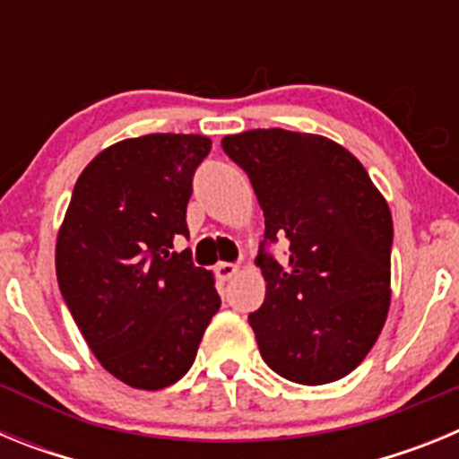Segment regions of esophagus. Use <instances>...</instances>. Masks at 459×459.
<instances>
[{
    "instance_id": "obj_1",
    "label": "esophagus",
    "mask_w": 459,
    "mask_h": 459,
    "mask_svg": "<svg viewBox=\"0 0 459 459\" xmlns=\"http://www.w3.org/2000/svg\"><path fill=\"white\" fill-rule=\"evenodd\" d=\"M238 266L237 264H230V262H221V264L216 266V278L222 280V282H227V280H232L234 275H237Z\"/></svg>"
}]
</instances>
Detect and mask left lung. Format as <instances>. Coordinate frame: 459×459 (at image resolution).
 Wrapping results in <instances>:
<instances>
[{
  "mask_svg": "<svg viewBox=\"0 0 459 459\" xmlns=\"http://www.w3.org/2000/svg\"><path fill=\"white\" fill-rule=\"evenodd\" d=\"M264 211L266 280L248 322L266 366L319 386L350 375L379 338L391 303L393 218L366 168L335 142L257 128L221 142ZM288 243L278 260L270 246Z\"/></svg>",
  "mask_w": 459,
  "mask_h": 459,
  "instance_id": "8db88e82",
  "label": "left lung"
}]
</instances>
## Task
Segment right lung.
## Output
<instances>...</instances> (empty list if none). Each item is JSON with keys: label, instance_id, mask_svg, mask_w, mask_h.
Listing matches in <instances>:
<instances>
[{"label": "right lung", "instance_id": "add662e5", "mask_svg": "<svg viewBox=\"0 0 459 459\" xmlns=\"http://www.w3.org/2000/svg\"><path fill=\"white\" fill-rule=\"evenodd\" d=\"M209 152V137L177 133L112 144L80 174L56 237V280L80 333L133 388L179 381L221 307L213 275L174 250Z\"/></svg>", "mask_w": 459, "mask_h": 459}]
</instances>
